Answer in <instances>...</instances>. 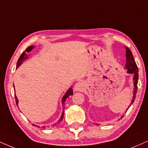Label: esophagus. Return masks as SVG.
I'll list each match as a JSON object with an SVG mask.
<instances>
[{"mask_svg":"<svg viewBox=\"0 0 148 148\" xmlns=\"http://www.w3.org/2000/svg\"><path fill=\"white\" fill-rule=\"evenodd\" d=\"M84 89V84L82 81H79L74 86V90L76 91H83Z\"/></svg>","mask_w":148,"mask_h":148,"instance_id":"34e87169","label":"esophagus"}]
</instances>
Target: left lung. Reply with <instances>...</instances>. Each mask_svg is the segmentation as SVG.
Wrapping results in <instances>:
<instances>
[{"mask_svg": "<svg viewBox=\"0 0 148 148\" xmlns=\"http://www.w3.org/2000/svg\"><path fill=\"white\" fill-rule=\"evenodd\" d=\"M126 58H127V62H126V69H127V72L130 73V74H134V96L132 98V103H130V106L133 103V102L135 100L136 98V95L137 92V84H138V67H137L136 63L135 60L132 55V53L131 51V50L128 47H126ZM129 106V107H130ZM123 116H122L123 118Z\"/></svg>", "mask_w": 148, "mask_h": 148, "instance_id": "1", "label": "left lung"}]
</instances>
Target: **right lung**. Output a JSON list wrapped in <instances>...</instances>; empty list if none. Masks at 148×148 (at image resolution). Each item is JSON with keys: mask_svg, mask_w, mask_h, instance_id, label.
<instances>
[{"mask_svg": "<svg viewBox=\"0 0 148 148\" xmlns=\"http://www.w3.org/2000/svg\"><path fill=\"white\" fill-rule=\"evenodd\" d=\"M33 47H34L33 46H30V47H28V48L25 49L24 52H23V53L21 54V56L19 57V58H18V60L17 64H16V68L19 67V66L21 65V64L22 63V62H23V61H24V60H25V59H26L27 58H28V53H29V52L30 51H31L32 49H33ZM72 95H73V90H72V88H69V89L68 90H67V92L65 93V95H64L63 97H62V105L64 104V102H65L66 99H67V98L69 96ZM15 99H16V105H18V99H17V97H16V95H15ZM63 116H64V110H63V111H62V115H61L60 119V120H59L58 123H59V122L62 121V119H63ZM58 123H57L56 124H55V126L57 125V124H58ZM34 126H35V125H34ZM37 127H40L37 126Z\"/></svg>", "mask_w": 148, "mask_h": 148, "instance_id": "right-lung-1", "label": "right lung"}]
</instances>
